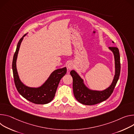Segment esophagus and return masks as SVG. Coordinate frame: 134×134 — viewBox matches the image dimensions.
<instances>
[{
    "instance_id": "34e87169",
    "label": "esophagus",
    "mask_w": 134,
    "mask_h": 134,
    "mask_svg": "<svg viewBox=\"0 0 134 134\" xmlns=\"http://www.w3.org/2000/svg\"><path fill=\"white\" fill-rule=\"evenodd\" d=\"M68 68L70 70H71L73 68H74V64H73V63L71 62V63H69L68 64V66H67Z\"/></svg>"
}]
</instances>
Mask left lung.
Returning <instances> with one entry per match:
<instances>
[{
    "instance_id": "1",
    "label": "left lung",
    "mask_w": 134,
    "mask_h": 134,
    "mask_svg": "<svg viewBox=\"0 0 134 134\" xmlns=\"http://www.w3.org/2000/svg\"><path fill=\"white\" fill-rule=\"evenodd\" d=\"M112 42H114L112 41ZM113 53L115 61V75L111 85L102 91L90 90L84 84L83 79L75 71L70 72L73 78V91L76 99L84 105H92L107 99L113 92L120 73V57L119 49L115 47L109 48Z\"/></svg>"
}]
</instances>
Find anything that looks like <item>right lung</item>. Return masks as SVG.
<instances>
[{"instance_id":"add662e5","label":"right lung","mask_w":134,"mask_h":134,"mask_svg":"<svg viewBox=\"0 0 134 134\" xmlns=\"http://www.w3.org/2000/svg\"><path fill=\"white\" fill-rule=\"evenodd\" d=\"M26 35L19 40L13 56L12 69L15 85L20 94L27 100L37 104H46L53 99L59 82L66 73V68L54 71L45 82L39 87H29L24 85L19 78L16 62L21 43Z\"/></svg>"}]
</instances>
